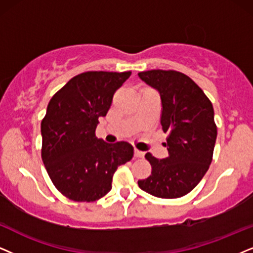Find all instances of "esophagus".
Wrapping results in <instances>:
<instances>
[{
  "mask_svg": "<svg viewBox=\"0 0 253 253\" xmlns=\"http://www.w3.org/2000/svg\"><path fill=\"white\" fill-rule=\"evenodd\" d=\"M143 155H145V153L141 152V150L134 149V158H142Z\"/></svg>",
  "mask_w": 253,
  "mask_h": 253,
  "instance_id": "1",
  "label": "esophagus"
}]
</instances>
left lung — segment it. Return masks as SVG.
<instances>
[{
	"instance_id": "obj_1",
	"label": "left lung",
	"mask_w": 253,
	"mask_h": 253,
	"mask_svg": "<svg viewBox=\"0 0 253 253\" xmlns=\"http://www.w3.org/2000/svg\"><path fill=\"white\" fill-rule=\"evenodd\" d=\"M139 77L161 97V125L164 132L169 133L165 143L169 156L159 160L147 153L152 174L137 184L155 197H182L202 180L212 161L217 137L212 104L182 72L150 70L139 72Z\"/></svg>"
}]
</instances>
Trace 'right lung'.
I'll use <instances>...</instances> for the list:
<instances>
[{"instance_id":"right-lung-1","label":"right lung","mask_w":253,"mask_h":253,"mask_svg":"<svg viewBox=\"0 0 253 253\" xmlns=\"http://www.w3.org/2000/svg\"><path fill=\"white\" fill-rule=\"evenodd\" d=\"M130 71H87L73 77L51 98L41 124L42 160L57 190L76 202H94L112 189L118 167L133 158L125 141L95 137L99 118Z\"/></svg>"}]
</instances>
